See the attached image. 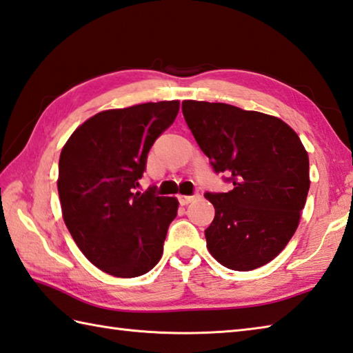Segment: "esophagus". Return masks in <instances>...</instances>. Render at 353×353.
I'll return each mask as SVG.
<instances>
[{
  "mask_svg": "<svg viewBox=\"0 0 353 353\" xmlns=\"http://www.w3.org/2000/svg\"><path fill=\"white\" fill-rule=\"evenodd\" d=\"M199 196H179V202H181V205H188L190 202L196 201Z\"/></svg>",
  "mask_w": 353,
  "mask_h": 353,
  "instance_id": "esophagus-1",
  "label": "esophagus"
}]
</instances>
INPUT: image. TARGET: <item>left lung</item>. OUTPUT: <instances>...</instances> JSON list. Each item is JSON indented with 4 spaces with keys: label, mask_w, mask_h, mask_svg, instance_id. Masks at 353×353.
<instances>
[{
    "label": "left lung",
    "mask_w": 353,
    "mask_h": 353,
    "mask_svg": "<svg viewBox=\"0 0 353 353\" xmlns=\"http://www.w3.org/2000/svg\"><path fill=\"white\" fill-rule=\"evenodd\" d=\"M182 112L213 170L233 183L205 194L216 211L205 230L208 252L236 272L268 264L296 232L310 188L298 134L274 115L227 103L185 100Z\"/></svg>",
    "instance_id": "1"
}]
</instances>
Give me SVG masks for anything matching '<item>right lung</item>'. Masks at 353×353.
I'll return each instance as SVG.
<instances>
[{
    "label": "right lung",
    "mask_w": 353,
    "mask_h": 353,
    "mask_svg": "<svg viewBox=\"0 0 353 353\" xmlns=\"http://www.w3.org/2000/svg\"><path fill=\"white\" fill-rule=\"evenodd\" d=\"M179 108L181 101L171 100L101 111L61 150L57 187L63 219L81 253L112 276H140L162 258L179 202L136 188L148 151Z\"/></svg>",
    "instance_id": "add662e5"
}]
</instances>
